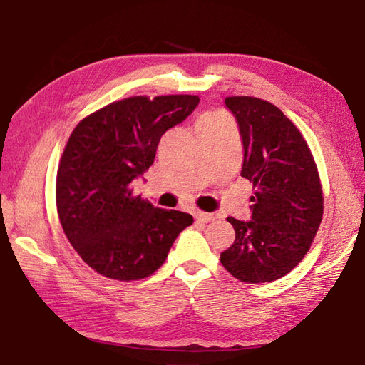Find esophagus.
Returning <instances> with one entry per match:
<instances>
[{"label":"esophagus","mask_w":365,"mask_h":365,"mask_svg":"<svg viewBox=\"0 0 365 365\" xmlns=\"http://www.w3.org/2000/svg\"><path fill=\"white\" fill-rule=\"evenodd\" d=\"M194 217H196L199 222H203V224H208L211 221H215V215L203 213V211H196V213H194Z\"/></svg>","instance_id":"obj_1"}]
</instances>
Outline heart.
<instances>
[{"label": "heart", "instance_id": "b5f03b06", "mask_svg": "<svg viewBox=\"0 0 365 365\" xmlns=\"http://www.w3.org/2000/svg\"><path fill=\"white\" fill-rule=\"evenodd\" d=\"M210 118H219V115H207V116H203L202 120H210Z\"/></svg>", "mask_w": 365, "mask_h": 365}]
</instances>
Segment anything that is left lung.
I'll use <instances>...</instances> for the list:
<instances>
[{
	"instance_id": "8db88e82",
	"label": "left lung",
	"mask_w": 365,
	"mask_h": 365,
	"mask_svg": "<svg viewBox=\"0 0 365 365\" xmlns=\"http://www.w3.org/2000/svg\"><path fill=\"white\" fill-rule=\"evenodd\" d=\"M238 123L244 162L253 183L249 221L227 217L235 242L222 266L244 283H269L289 274L307 255L324 215L319 173L307 141L284 113L258 98H225Z\"/></svg>"
}]
</instances>
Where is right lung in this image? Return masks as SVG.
<instances>
[{
    "instance_id": "1",
    "label": "right lung",
    "mask_w": 365,
    "mask_h": 365,
    "mask_svg": "<svg viewBox=\"0 0 365 365\" xmlns=\"http://www.w3.org/2000/svg\"><path fill=\"white\" fill-rule=\"evenodd\" d=\"M199 96H133L76 125L58 165L57 213L68 241L98 274L146 278L163 264L192 216L155 208L130 183L154 163L162 135L183 123Z\"/></svg>"
}]
</instances>
